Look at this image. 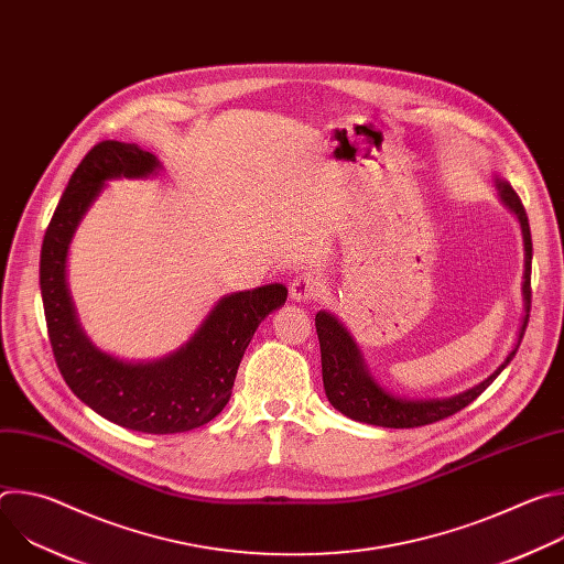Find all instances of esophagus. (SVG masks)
<instances>
[{
	"mask_svg": "<svg viewBox=\"0 0 564 564\" xmlns=\"http://www.w3.org/2000/svg\"><path fill=\"white\" fill-rule=\"evenodd\" d=\"M321 292V279L316 272H301L294 276L292 285H290V296L294 301H307L314 299Z\"/></svg>",
	"mask_w": 564,
	"mask_h": 564,
	"instance_id": "1",
	"label": "esophagus"
}]
</instances>
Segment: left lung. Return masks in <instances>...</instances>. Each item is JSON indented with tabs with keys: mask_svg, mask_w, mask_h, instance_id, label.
Segmentation results:
<instances>
[{
	"mask_svg": "<svg viewBox=\"0 0 564 564\" xmlns=\"http://www.w3.org/2000/svg\"><path fill=\"white\" fill-rule=\"evenodd\" d=\"M496 189H498L500 200L518 216L520 227H522V238H524V281H522L524 316H522V324L518 330V344L513 346V350L507 355V359L498 366L496 372H491L485 381H479L477 386H473L459 394H453L446 399H406V397H397V394L383 390L372 379V375L361 357V350L357 348L355 339L344 328L341 321L326 310H318L314 316V326H316L318 346H321V372H324V388H326L328 401L339 413H344L346 417H350L355 422L383 426V429H415V426L435 424V422L446 420V417L455 415L457 411L466 409L473 399H477L494 383V379L516 357L518 346H520L527 324H529L533 246H531L529 218H527L520 196L507 181H500V178H496Z\"/></svg>",
	"mask_w": 564,
	"mask_h": 564,
	"instance_id": "obj_1",
	"label": "left lung"
}]
</instances>
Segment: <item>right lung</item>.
<instances>
[{"label": "right lung", "instance_id": "add662e5", "mask_svg": "<svg viewBox=\"0 0 564 564\" xmlns=\"http://www.w3.org/2000/svg\"><path fill=\"white\" fill-rule=\"evenodd\" d=\"M158 158L138 144L98 142L73 172L46 227L40 290L55 364L66 386L105 420L151 435H172L212 422L229 401L240 359L261 321L281 307L288 288L261 285L223 296L176 352L155 361H122L96 348L79 328L66 288L73 234L113 178H147Z\"/></svg>", "mask_w": 564, "mask_h": 564}]
</instances>
